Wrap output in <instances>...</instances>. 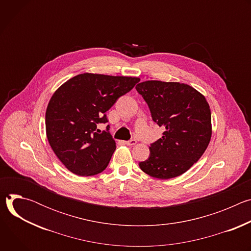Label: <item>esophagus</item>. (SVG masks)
Returning a JSON list of instances; mask_svg holds the SVG:
<instances>
[{"label":"esophagus","mask_w":251,"mask_h":251,"mask_svg":"<svg viewBox=\"0 0 251 251\" xmlns=\"http://www.w3.org/2000/svg\"><path fill=\"white\" fill-rule=\"evenodd\" d=\"M137 143V140H135V139H132V140H130V141H127L126 142V145H128V146H134L135 144Z\"/></svg>","instance_id":"34e87169"}]
</instances>
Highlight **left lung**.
Listing matches in <instances>:
<instances>
[{"mask_svg": "<svg viewBox=\"0 0 251 251\" xmlns=\"http://www.w3.org/2000/svg\"><path fill=\"white\" fill-rule=\"evenodd\" d=\"M147 102L153 120L165 129L140 162L147 175L168 180L186 173L206 150L211 138V114L205 97L180 82L148 80L136 86Z\"/></svg>", "mask_w": 251, "mask_h": 251, "instance_id": "left-lung-1", "label": "left lung"}]
</instances>
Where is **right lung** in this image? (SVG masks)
<instances>
[{"label": "right lung", "mask_w": 251, "mask_h": 251, "mask_svg": "<svg viewBox=\"0 0 251 251\" xmlns=\"http://www.w3.org/2000/svg\"><path fill=\"white\" fill-rule=\"evenodd\" d=\"M139 77L81 74L65 81L51 96L46 112L50 145L65 168L77 176H93L108 166L116 149L107 131L106 111L129 92Z\"/></svg>", "instance_id": "add662e5"}]
</instances>
